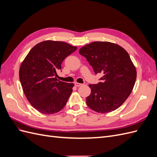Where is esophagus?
<instances>
[{
    "label": "esophagus",
    "mask_w": 157,
    "mask_h": 157,
    "mask_svg": "<svg viewBox=\"0 0 157 157\" xmlns=\"http://www.w3.org/2000/svg\"><path fill=\"white\" fill-rule=\"evenodd\" d=\"M82 85H83L81 83H78V82H75V86H77V87H79L80 86H82Z\"/></svg>",
    "instance_id": "obj_1"
}]
</instances>
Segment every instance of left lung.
Listing matches in <instances>:
<instances>
[{"instance_id":"left-lung-1","label":"left lung","mask_w":157,"mask_h":157,"mask_svg":"<svg viewBox=\"0 0 157 157\" xmlns=\"http://www.w3.org/2000/svg\"><path fill=\"white\" fill-rule=\"evenodd\" d=\"M79 54L86 58L102 82L89 84L91 94L87 105L99 113L115 111L122 105L134 86L137 72L128 52L110 42H93L82 47Z\"/></svg>"}]
</instances>
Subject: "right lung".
I'll return each instance as SVG.
<instances>
[{"mask_svg": "<svg viewBox=\"0 0 157 157\" xmlns=\"http://www.w3.org/2000/svg\"><path fill=\"white\" fill-rule=\"evenodd\" d=\"M77 48L61 41L45 40L36 44L21 64L19 77L27 100L45 115L59 112L73 92V83L55 77L61 64Z\"/></svg>", "mask_w": 157, "mask_h": 157, "instance_id": "1", "label": "right lung"}]
</instances>
